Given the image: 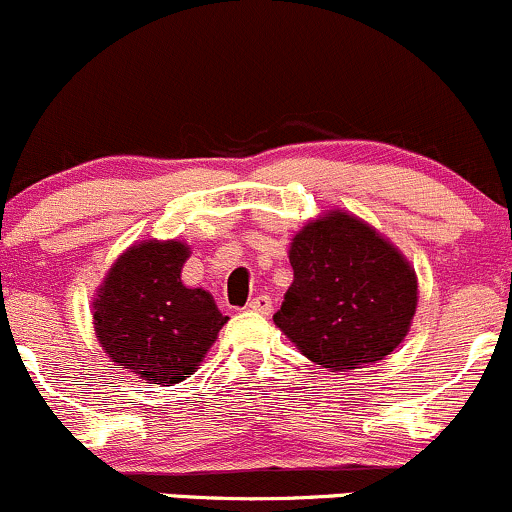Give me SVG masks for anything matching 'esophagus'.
<instances>
[{
    "label": "esophagus",
    "mask_w": 512,
    "mask_h": 512,
    "mask_svg": "<svg viewBox=\"0 0 512 512\" xmlns=\"http://www.w3.org/2000/svg\"><path fill=\"white\" fill-rule=\"evenodd\" d=\"M248 308L252 310V313H262V315H269L272 313V298L269 296H255L250 301Z\"/></svg>",
    "instance_id": "1"
}]
</instances>
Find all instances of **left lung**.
Here are the masks:
<instances>
[{"instance_id":"1","label":"left lung","mask_w":512,"mask_h":512,"mask_svg":"<svg viewBox=\"0 0 512 512\" xmlns=\"http://www.w3.org/2000/svg\"><path fill=\"white\" fill-rule=\"evenodd\" d=\"M289 260L274 322L317 366L346 373L404 342L419 303L414 267L366 221L327 211L293 236Z\"/></svg>"}]
</instances>
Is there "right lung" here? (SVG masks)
I'll return each mask as SVG.
<instances>
[{
	"instance_id": "right-lung-1",
	"label": "right lung",
	"mask_w": 512,
	"mask_h": 512,
	"mask_svg": "<svg viewBox=\"0 0 512 512\" xmlns=\"http://www.w3.org/2000/svg\"><path fill=\"white\" fill-rule=\"evenodd\" d=\"M190 248L144 240L117 257L93 301V327L113 363L154 385L182 383L228 322L204 289L182 284Z\"/></svg>"
}]
</instances>
